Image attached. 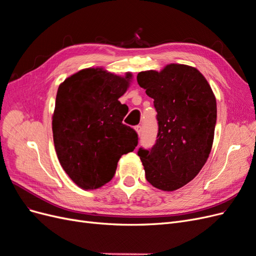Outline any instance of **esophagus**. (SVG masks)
<instances>
[{
    "mask_svg": "<svg viewBox=\"0 0 256 256\" xmlns=\"http://www.w3.org/2000/svg\"><path fill=\"white\" fill-rule=\"evenodd\" d=\"M134 130H136V132L138 134V136L141 134V131H142L141 126H136V127H134Z\"/></svg>",
    "mask_w": 256,
    "mask_h": 256,
    "instance_id": "1",
    "label": "esophagus"
}]
</instances>
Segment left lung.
<instances>
[{
	"instance_id": "obj_1",
	"label": "left lung",
	"mask_w": 256,
	"mask_h": 256,
	"mask_svg": "<svg viewBox=\"0 0 256 256\" xmlns=\"http://www.w3.org/2000/svg\"><path fill=\"white\" fill-rule=\"evenodd\" d=\"M136 80L158 113L156 144L150 150L138 152L146 180L159 190L175 191L200 173L210 154L216 96L205 76L184 64L141 72Z\"/></svg>"
}]
</instances>
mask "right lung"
Instances as JSON below:
<instances>
[{
  "label": "right lung",
  "mask_w": 256,
  "mask_h": 256,
  "mask_svg": "<svg viewBox=\"0 0 256 256\" xmlns=\"http://www.w3.org/2000/svg\"><path fill=\"white\" fill-rule=\"evenodd\" d=\"M134 76L104 67L84 68L60 84L52 115L53 142L62 168L84 190L109 182L124 154L138 145L136 131L122 124V96Z\"/></svg>",
  "instance_id": "right-lung-1"
}]
</instances>
